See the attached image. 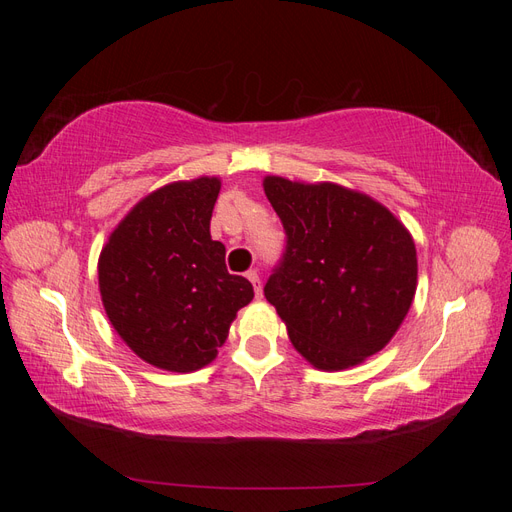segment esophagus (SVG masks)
<instances>
[{
  "label": "esophagus",
  "instance_id": "esophagus-1",
  "mask_svg": "<svg viewBox=\"0 0 512 512\" xmlns=\"http://www.w3.org/2000/svg\"><path fill=\"white\" fill-rule=\"evenodd\" d=\"M245 277H247V280L252 282L254 292H256V299H262V284H260V277H258V273H256V271H247V273H245Z\"/></svg>",
  "mask_w": 512,
  "mask_h": 512
}]
</instances>
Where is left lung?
Segmentation results:
<instances>
[{
    "label": "left lung",
    "mask_w": 512,
    "mask_h": 512,
    "mask_svg": "<svg viewBox=\"0 0 512 512\" xmlns=\"http://www.w3.org/2000/svg\"><path fill=\"white\" fill-rule=\"evenodd\" d=\"M262 185L286 230L265 297L292 346L324 371L363 363L391 342L412 305V235L378 200L344 185L275 175Z\"/></svg>",
    "instance_id": "left-lung-1"
}]
</instances>
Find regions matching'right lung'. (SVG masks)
Here are the masks:
<instances>
[{
    "label": "right lung",
    "instance_id": "add662e5",
    "mask_svg": "<svg viewBox=\"0 0 512 512\" xmlns=\"http://www.w3.org/2000/svg\"><path fill=\"white\" fill-rule=\"evenodd\" d=\"M218 177L175 181L151 192L111 232L98 282L113 329L153 367L188 374L209 365L230 322L254 299L226 269V247L209 224Z\"/></svg>",
    "mask_w": 512,
    "mask_h": 512
}]
</instances>
